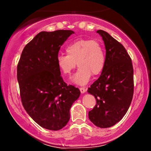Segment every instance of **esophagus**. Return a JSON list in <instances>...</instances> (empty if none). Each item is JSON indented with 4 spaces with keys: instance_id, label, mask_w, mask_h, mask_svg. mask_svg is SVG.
Wrapping results in <instances>:
<instances>
[{
    "instance_id": "1",
    "label": "esophagus",
    "mask_w": 151,
    "mask_h": 151,
    "mask_svg": "<svg viewBox=\"0 0 151 151\" xmlns=\"http://www.w3.org/2000/svg\"><path fill=\"white\" fill-rule=\"evenodd\" d=\"M79 90H80V91H81V93H85L86 91V89L84 87H80V88H79Z\"/></svg>"
}]
</instances>
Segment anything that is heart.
<instances>
[{
  "label": "heart",
  "mask_w": 151,
  "mask_h": 151,
  "mask_svg": "<svg viewBox=\"0 0 151 151\" xmlns=\"http://www.w3.org/2000/svg\"><path fill=\"white\" fill-rule=\"evenodd\" d=\"M67 55H59L57 58L58 68L64 74H70L79 66L72 77L74 84L84 85L91 75L101 73L106 63V54L103 44L99 41L80 38L70 42L66 47Z\"/></svg>",
  "instance_id": "obj_1"
}]
</instances>
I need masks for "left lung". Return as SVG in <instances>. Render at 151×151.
<instances>
[{
    "mask_svg": "<svg viewBox=\"0 0 151 151\" xmlns=\"http://www.w3.org/2000/svg\"><path fill=\"white\" fill-rule=\"evenodd\" d=\"M101 36L106 49V63L101 74L88 89L96 104L89 111V120L99 128H109L127 112L133 95V69L124 46L105 31Z\"/></svg>",
    "mask_w": 151,
    "mask_h": 151,
    "instance_id": "8db88e82",
    "label": "left lung"
}]
</instances>
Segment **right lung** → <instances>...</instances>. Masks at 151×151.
I'll return each instance as SVG.
<instances>
[{
    "instance_id": "obj_1",
    "label": "right lung",
    "mask_w": 151,
    "mask_h": 151,
    "mask_svg": "<svg viewBox=\"0 0 151 151\" xmlns=\"http://www.w3.org/2000/svg\"><path fill=\"white\" fill-rule=\"evenodd\" d=\"M72 30L42 31L22 50L17 78L22 106L28 115L44 129L58 131L70 118L72 104L80 91L67 85L57 64L60 47Z\"/></svg>"
}]
</instances>
